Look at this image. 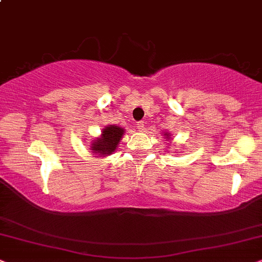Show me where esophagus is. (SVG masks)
Returning a JSON list of instances; mask_svg holds the SVG:
<instances>
[{
  "instance_id": "1",
  "label": "esophagus",
  "mask_w": 262,
  "mask_h": 262,
  "mask_svg": "<svg viewBox=\"0 0 262 262\" xmlns=\"http://www.w3.org/2000/svg\"><path fill=\"white\" fill-rule=\"evenodd\" d=\"M137 128H138L139 130H140V132L144 130V128H145V123H144V122H142V121L138 122V124H137Z\"/></svg>"
}]
</instances>
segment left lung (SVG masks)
<instances>
[{
	"label": "left lung",
	"mask_w": 262,
	"mask_h": 262,
	"mask_svg": "<svg viewBox=\"0 0 262 262\" xmlns=\"http://www.w3.org/2000/svg\"><path fill=\"white\" fill-rule=\"evenodd\" d=\"M164 135H167V137H168V134H164Z\"/></svg>",
	"instance_id": "1"
}]
</instances>
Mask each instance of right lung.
Returning <instances> with one entry per match:
<instances>
[{
  "label": "right lung",
  "mask_w": 262,
  "mask_h": 262,
  "mask_svg": "<svg viewBox=\"0 0 262 262\" xmlns=\"http://www.w3.org/2000/svg\"><path fill=\"white\" fill-rule=\"evenodd\" d=\"M124 133V129L117 125H107L102 129L101 137L98 138L97 140L93 141L92 144V152L93 154H100L104 156H107L112 154L120 144V140L122 139V135Z\"/></svg>",
  "instance_id": "add662e5"
}]
</instances>
